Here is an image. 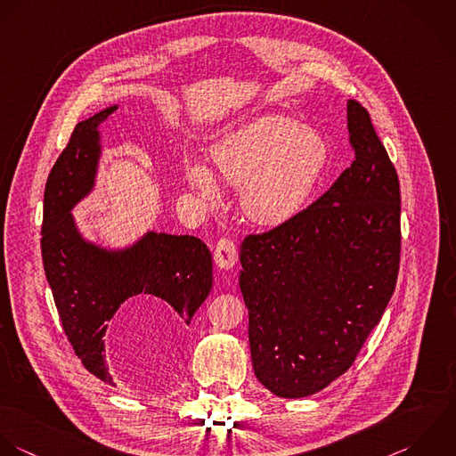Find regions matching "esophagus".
Masks as SVG:
<instances>
[{
  "label": "esophagus",
  "mask_w": 456,
  "mask_h": 456,
  "mask_svg": "<svg viewBox=\"0 0 456 456\" xmlns=\"http://www.w3.org/2000/svg\"><path fill=\"white\" fill-rule=\"evenodd\" d=\"M215 263L222 270H231L238 263V248L234 241L224 238L215 247Z\"/></svg>",
  "instance_id": "esophagus-1"
}]
</instances>
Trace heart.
I'll list each match as a JSON object with an SVG mask.
<instances>
[{"mask_svg":"<svg viewBox=\"0 0 456 456\" xmlns=\"http://www.w3.org/2000/svg\"><path fill=\"white\" fill-rule=\"evenodd\" d=\"M330 158L327 140L282 115L254 117L211 149L213 168L186 159L188 184L206 200L218 202L222 181L240 188V206L248 220L279 227L302 213ZM216 172L213 173L212 170Z\"/></svg>","mask_w":456,"mask_h":456,"instance_id":"b5f03b06","label":"heart"}]
</instances>
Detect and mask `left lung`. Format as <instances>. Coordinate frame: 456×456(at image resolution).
Returning <instances> with one entry per match:
<instances>
[{
    "label": "left lung",
    "mask_w": 456,
    "mask_h": 456,
    "mask_svg": "<svg viewBox=\"0 0 456 456\" xmlns=\"http://www.w3.org/2000/svg\"><path fill=\"white\" fill-rule=\"evenodd\" d=\"M354 163L288 224L248 236L240 289L257 380L279 398L320 393L379 325L400 270V181L370 113L346 102Z\"/></svg>",
    "instance_id": "8db88e82"
}]
</instances>
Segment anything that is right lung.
<instances>
[{"label":"right lung","instance_id":"obj_1","mask_svg":"<svg viewBox=\"0 0 456 456\" xmlns=\"http://www.w3.org/2000/svg\"><path fill=\"white\" fill-rule=\"evenodd\" d=\"M118 104L79 122L56 159L44 191L42 261L47 284L72 350L99 380L115 386L104 357V334L120 305L156 297L188 327L213 288V259L195 236L147 229L134 241L111 247L86 238L72 209L97 183L101 126Z\"/></svg>","mask_w":456,"mask_h":456}]
</instances>
